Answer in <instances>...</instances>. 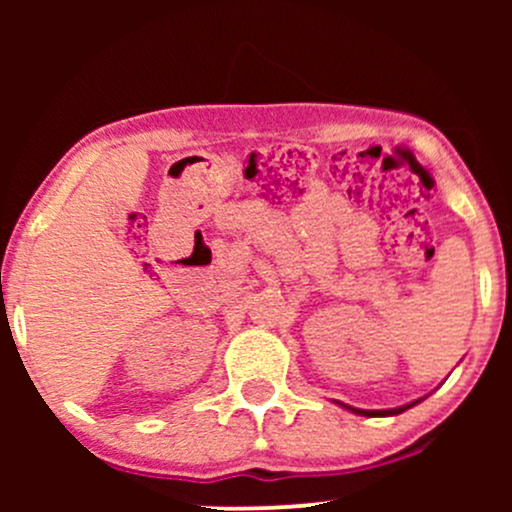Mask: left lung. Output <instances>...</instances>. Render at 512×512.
<instances>
[{
	"label": "left lung",
	"instance_id": "8db88e82",
	"mask_svg": "<svg viewBox=\"0 0 512 512\" xmlns=\"http://www.w3.org/2000/svg\"><path fill=\"white\" fill-rule=\"evenodd\" d=\"M419 402H421V399H416V402H411V404H404V407H397V409H378V411H368V409H354V407H346V404H342V407L351 409V411H354V414H361V416H395V414H402V411L411 409V407H414V404H419Z\"/></svg>",
	"mask_w": 512,
	"mask_h": 512
}]
</instances>
